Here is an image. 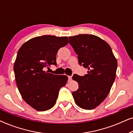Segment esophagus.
Wrapping results in <instances>:
<instances>
[{
  "mask_svg": "<svg viewBox=\"0 0 133 133\" xmlns=\"http://www.w3.org/2000/svg\"><path fill=\"white\" fill-rule=\"evenodd\" d=\"M72 79V76H68V81H71Z\"/></svg>",
  "mask_w": 133,
  "mask_h": 133,
  "instance_id": "obj_1",
  "label": "esophagus"
}]
</instances>
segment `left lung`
Masks as SVG:
<instances>
[{"label": "left lung", "mask_w": 133, "mask_h": 133, "mask_svg": "<svg viewBox=\"0 0 133 133\" xmlns=\"http://www.w3.org/2000/svg\"><path fill=\"white\" fill-rule=\"evenodd\" d=\"M69 43L78 55L79 63L88 68L83 76L74 74L79 89L72 92L76 104L85 110H92L107 97L116 78L117 62L110 45L92 34L69 37Z\"/></svg>", "instance_id": "8db88e82"}]
</instances>
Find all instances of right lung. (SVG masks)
I'll return each mask as SVG.
<instances>
[{"instance_id": "right-lung-1", "label": "right lung", "mask_w": 133, "mask_h": 133, "mask_svg": "<svg viewBox=\"0 0 133 133\" xmlns=\"http://www.w3.org/2000/svg\"><path fill=\"white\" fill-rule=\"evenodd\" d=\"M68 43L67 37L45 35L29 40L18 51L14 65L17 88L23 100L36 110L51 108L60 89L66 84V76L44 70L51 65H57L58 50Z\"/></svg>"}]
</instances>
